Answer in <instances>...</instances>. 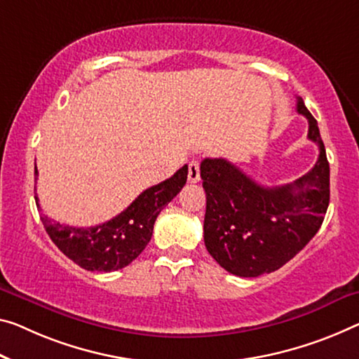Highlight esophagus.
Listing matches in <instances>:
<instances>
[{"label": "esophagus", "mask_w": 359, "mask_h": 359, "mask_svg": "<svg viewBox=\"0 0 359 359\" xmlns=\"http://www.w3.org/2000/svg\"><path fill=\"white\" fill-rule=\"evenodd\" d=\"M187 180H189V183H198L201 181V165L197 161H192L187 165Z\"/></svg>", "instance_id": "34e87169"}]
</instances>
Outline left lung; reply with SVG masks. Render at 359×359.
<instances>
[{
  "label": "left lung",
  "mask_w": 359,
  "mask_h": 359,
  "mask_svg": "<svg viewBox=\"0 0 359 359\" xmlns=\"http://www.w3.org/2000/svg\"><path fill=\"white\" fill-rule=\"evenodd\" d=\"M308 120V140L319 147L314 167L294 183L264 187L224 158H203L207 196L203 241L226 271L241 278L273 273L292 260L321 228L329 207V162L318 122L297 97Z\"/></svg>",
  "instance_id": "1"
}]
</instances>
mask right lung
<instances>
[{"label":"right lung","instance_id":"1","mask_svg":"<svg viewBox=\"0 0 359 359\" xmlns=\"http://www.w3.org/2000/svg\"><path fill=\"white\" fill-rule=\"evenodd\" d=\"M186 180L187 165L172 178L142 191L115 218L91 228H74L48 217H41V222L57 249L79 266L86 271H117L128 266L146 249L158 213L183 189ZM35 201L38 203V197Z\"/></svg>","mask_w":359,"mask_h":359}]
</instances>
